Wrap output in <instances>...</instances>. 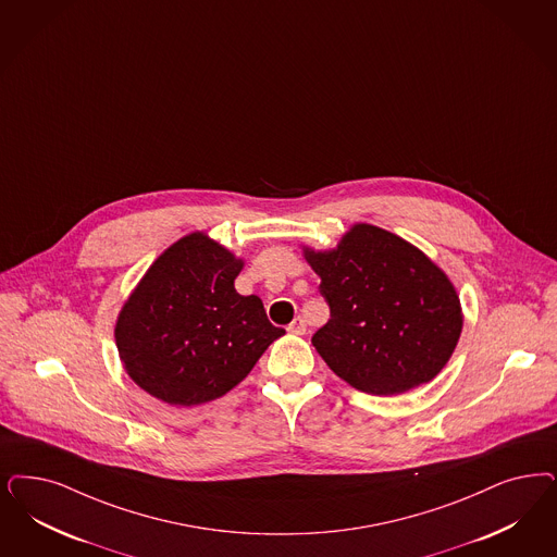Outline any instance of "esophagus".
I'll return each instance as SVG.
<instances>
[{"mask_svg": "<svg viewBox=\"0 0 557 557\" xmlns=\"http://www.w3.org/2000/svg\"><path fill=\"white\" fill-rule=\"evenodd\" d=\"M288 331L289 333H294V335H305V333H307L305 319H302V317H296V319L289 323Z\"/></svg>", "mask_w": 557, "mask_h": 557, "instance_id": "1", "label": "esophagus"}]
</instances>
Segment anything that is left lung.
Instances as JSON below:
<instances>
[{
  "label": "left lung",
  "mask_w": 557,
  "mask_h": 557,
  "mask_svg": "<svg viewBox=\"0 0 557 557\" xmlns=\"http://www.w3.org/2000/svg\"><path fill=\"white\" fill-rule=\"evenodd\" d=\"M305 255L331 312L312 346L339 379L370 395H397L441 372L462 314L453 284L422 250L356 224L337 249Z\"/></svg>",
  "instance_id": "left-lung-1"
}]
</instances>
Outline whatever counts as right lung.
<instances>
[{"mask_svg":"<svg viewBox=\"0 0 557 557\" xmlns=\"http://www.w3.org/2000/svg\"><path fill=\"white\" fill-rule=\"evenodd\" d=\"M243 261L195 232L164 250L116 321L127 374L164 404H208L240 383L286 331L259 296H240Z\"/></svg>","mask_w":557,"mask_h":557,"instance_id":"1","label":"right lung"}]
</instances>
